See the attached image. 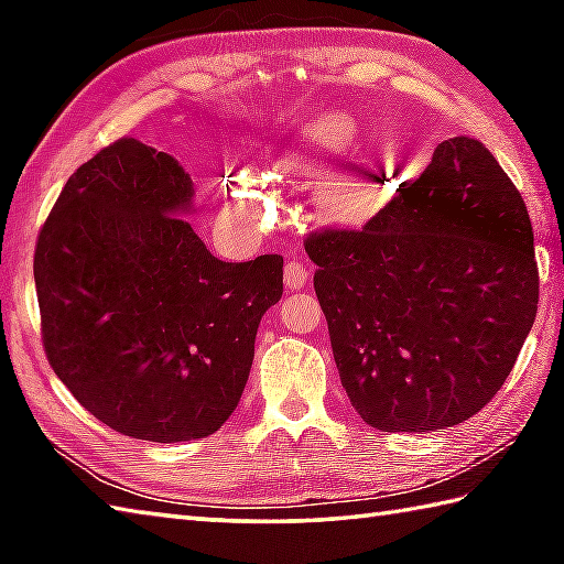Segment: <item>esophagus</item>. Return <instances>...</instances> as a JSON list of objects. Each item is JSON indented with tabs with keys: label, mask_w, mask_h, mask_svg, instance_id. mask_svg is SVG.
I'll return each instance as SVG.
<instances>
[{
	"label": "esophagus",
	"mask_w": 564,
	"mask_h": 564,
	"mask_svg": "<svg viewBox=\"0 0 564 564\" xmlns=\"http://www.w3.org/2000/svg\"><path fill=\"white\" fill-rule=\"evenodd\" d=\"M283 281H285V289H289V291H301L305 281H308V269H305L301 261L285 263Z\"/></svg>",
	"instance_id": "esophagus-1"
}]
</instances>
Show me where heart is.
I'll use <instances>...</instances> for the list:
<instances>
[{
  "instance_id": "heart-1",
  "label": "heart",
  "mask_w": 564,
  "mask_h": 564,
  "mask_svg": "<svg viewBox=\"0 0 564 564\" xmlns=\"http://www.w3.org/2000/svg\"><path fill=\"white\" fill-rule=\"evenodd\" d=\"M352 139V123L346 113H323L293 133L281 147L279 159L271 171L283 181H305L326 169L333 159H338ZM238 198L246 206H253L256 194L248 181L238 184ZM368 191L360 176L350 169L333 171L313 191V208L328 224L358 221L366 212Z\"/></svg>"
}]
</instances>
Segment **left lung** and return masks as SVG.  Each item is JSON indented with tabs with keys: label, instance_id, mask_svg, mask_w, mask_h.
I'll list each match as a JSON object with an SVG mask.
<instances>
[{
	"label": "left lung",
	"instance_id": "8db88e82",
	"mask_svg": "<svg viewBox=\"0 0 564 564\" xmlns=\"http://www.w3.org/2000/svg\"><path fill=\"white\" fill-rule=\"evenodd\" d=\"M350 405L383 433L445 431L490 403L538 313L520 191L477 139L427 169L362 228L305 238Z\"/></svg>",
	"mask_w": 564,
	"mask_h": 564
}]
</instances>
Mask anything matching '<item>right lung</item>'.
Masks as SVG:
<instances>
[{"label": "right lung", "mask_w": 564, "mask_h": 564, "mask_svg": "<svg viewBox=\"0 0 564 564\" xmlns=\"http://www.w3.org/2000/svg\"><path fill=\"white\" fill-rule=\"evenodd\" d=\"M194 181L174 156L119 139L76 169L42 226L34 283L56 378L137 441L184 443L241 400L283 259H216L184 216Z\"/></svg>", "instance_id": "1"}]
</instances>
